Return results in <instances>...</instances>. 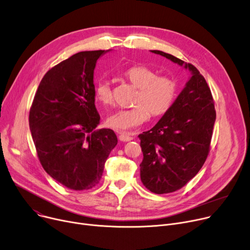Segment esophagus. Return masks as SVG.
<instances>
[{"label":"esophagus","mask_w":250,"mask_h":250,"mask_svg":"<svg viewBox=\"0 0 250 250\" xmlns=\"http://www.w3.org/2000/svg\"><path fill=\"white\" fill-rule=\"evenodd\" d=\"M119 134H120V141H122V142H129L134 139V137H132L130 132L119 131Z\"/></svg>","instance_id":"esophagus-1"}]
</instances>
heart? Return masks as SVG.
I'll list each match as a JSON object with an SVG mask.
<instances>
[{"mask_svg": "<svg viewBox=\"0 0 250 250\" xmlns=\"http://www.w3.org/2000/svg\"><path fill=\"white\" fill-rule=\"evenodd\" d=\"M124 77L138 89L134 105L129 109H120L108 116L107 125L115 129L127 130L144 124L148 115L158 118L167 112L177 95V83L170 76L159 75L154 69L143 65L131 66ZM95 97L105 106L113 104L108 82L101 81L95 88Z\"/></svg>", "mask_w": 250, "mask_h": 250, "instance_id": "obj_1", "label": "heart"}]
</instances>
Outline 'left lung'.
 I'll use <instances>...</instances> for the list:
<instances>
[{
    "mask_svg": "<svg viewBox=\"0 0 250 250\" xmlns=\"http://www.w3.org/2000/svg\"><path fill=\"white\" fill-rule=\"evenodd\" d=\"M164 56L191 72L176 101L157 125L139 135L144 155L141 180L156 194L175 192L200 171L209 149L216 120L211 90L203 75L190 63L159 50Z\"/></svg>",
    "mask_w": 250,
    "mask_h": 250,
    "instance_id": "obj_1",
    "label": "left lung"
}]
</instances>
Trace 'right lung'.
<instances>
[{"mask_svg":"<svg viewBox=\"0 0 250 250\" xmlns=\"http://www.w3.org/2000/svg\"><path fill=\"white\" fill-rule=\"evenodd\" d=\"M108 51L79 52L54 66L42 78L30 109V130L42 167L71 190L96 186L118 144L112 129L95 130L101 116L93 73L97 59Z\"/></svg>","mask_w":250,"mask_h":250,"instance_id":"obj_1","label":"right lung"}]
</instances>
